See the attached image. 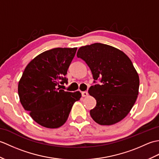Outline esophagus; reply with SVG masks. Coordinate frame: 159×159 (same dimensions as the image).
<instances>
[{"mask_svg": "<svg viewBox=\"0 0 159 159\" xmlns=\"http://www.w3.org/2000/svg\"><path fill=\"white\" fill-rule=\"evenodd\" d=\"M81 94H82L83 97H86V96H88V93H87V92H83L81 93Z\"/></svg>", "mask_w": 159, "mask_h": 159, "instance_id": "1", "label": "esophagus"}]
</instances>
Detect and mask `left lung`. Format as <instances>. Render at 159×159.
<instances>
[{
    "label": "left lung",
    "mask_w": 159,
    "mask_h": 159,
    "mask_svg": "<svg viewBox=\"0 0 159 159\" xmlns=\"http://www.w3.org/2000/svg\"><path fill=\"white\" fill-rule=\"evenodd\" d=\"M76 56L89 66L96 83L89 89L96 100L91 117L100 125L119 122L130 112L139 93V78L130 59L121 50L101 43L80 47Z\"/></svg>",
    "instance_id": "1"
}]
</instances>
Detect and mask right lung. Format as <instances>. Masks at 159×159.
Segmentation results:
<instances>
[{"mask_svg":"<svg viewBox=\"0 0 159 159\" xmlns=\"http://www.w3.org/2000/svg\"><path fill=\"white\" fill-rule=\"evenodd\" d=\"M77 48H55L40 54L30 62L18 83L20 102L41 126L57 128L67 121L79 92H69L57 86L67 84L66 75Z\"/></svg>","mask_w":159,"mask_h":159,"instance_id":"add662e5","label":"right lung"}]
</instances>
